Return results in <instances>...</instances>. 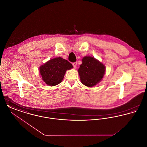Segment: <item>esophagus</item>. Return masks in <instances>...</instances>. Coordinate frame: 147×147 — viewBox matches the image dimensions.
Here are the masks:
<instances>
[{
    "instance_id": "34e87169",
    "label": "esophagus",
    "mask_w": 147,
    "mask_h": 147,
    "mask_svg": "<svg viewBox=\"0 0 147 147\" xmlns=\"http://www.w3.org/2000/svg\"><path fill=\"white\" fill-rule=\"evenodd\" d=\"M72 64H73V65L74 68H76V67H77V63H76V62H74V63H73Z\"/></svg>"
}]
</instances>
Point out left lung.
Here are the masks:
<instances>
[{
	"instance_id": "8db88e82",
	"label": "left lung",
	"mask_w": 147,
	"mask_h": 147,
	"mask_svg": "<svg viewBox=\"0 0 147 147\" xmlns=\"http://www.w3.org/2000/svg\"><path fill=\"white\" fill-rule=\"evenodd\" d=\"M78 71L82 83L92 88L101 82L106 71L105 65L91 56H85Z\"/></svg>"
}]
</instances>
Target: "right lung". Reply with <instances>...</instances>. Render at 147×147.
<instances>
[{
    "mask_svg": "<svg viewBox=\"0 0 147 147\" xmlns=\"http://www.w3.org/2000/svg\"><path fill=\"white\" fill-rule=\"evenodd\" d=\"M73 68L71 63L59 57L49 59L41 65L39 71L42 80L47 85L53 86L61 83L66 71Z\"/></svg>",
    "mask_w": 147,
    "mask_h": 147,
    "instance_id": "right-lung-1",
    "label": "right lung"
}]
</instances>
